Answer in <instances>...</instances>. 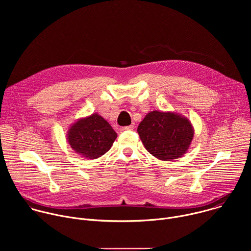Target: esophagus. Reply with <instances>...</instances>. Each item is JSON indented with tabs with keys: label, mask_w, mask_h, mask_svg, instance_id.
Returning a JSON list of instances; mask_svg holds the SVG:
<instances>
[{
	"label": "esophagus",
	"mask_w": 251,
	"mask_h": 251,
	"mask_svg": "<svg viewBox=\"0 0 251 251\" xmlns=\"http://www.w3.org/2000/svg\"><path fill=\"white\" fill-rule=\"evenodd\" d=\"M135 127L134 125H130V126H126V127H121L120 128V132H125V131H131L133 130Z\"/></svg>",
	"instance_id": "34e87169"
}]
</instances>
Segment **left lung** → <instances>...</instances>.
Here are the masks:
<instances>
[{
  "label": "left lung",
  "mask_w": 251,
  "mask_h": 251,
  "mask_svg": "<svg viewBox=\"0 0 251 251\" xmlns=\"http://www.w3.org/2000/svg\"><path fill=\"white\" fill-rule=\"evenodd\" d=\"M137 132L146 150L162 161L184 156L194 138L192 122L176 112L154 110L141 121Z\"/></svg>",
  "instance_id": "1"
}]
</instances>
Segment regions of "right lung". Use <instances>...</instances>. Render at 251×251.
Returning <instances> with one entry per match:
<instances>
[{
    "mask_svg": "<svg viewBox=\"0 0 251 251\" xmlns=\"http://www.w3.org/2000/svg\"><path fill=\"white\" fill-rule=\"evenodd\" d=\"M116 132L98 113L77 119L68 127L66 140L76 154L89 160L97 159L112 147Z\"/></svg>",
    "mask_w": 251,
    "mask_h": 251,
    "instance_id": "add662e5",
    "label": "right lung"
}]
</instances>
